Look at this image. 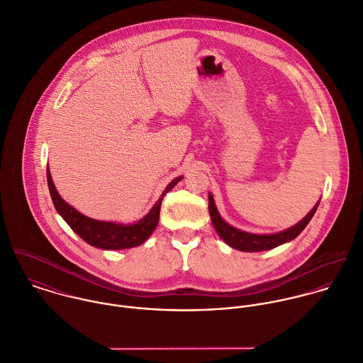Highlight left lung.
<instances>
[{"label": "left lung", "mask_w": 363, "mask_h": 363, "mask_svg": "<svg viewBox=\"0 0 363 363\" xmlns=\"http://www.w3.org/2000/svg\"><path fill=\"white\" fill-rule=\"evenodd\" d=\"M318 205H320V201L315 203V206L308 212V215L306 218H303L298 223H296L294 226H291L283 232H277V233H272V235H257V233H249V232L240 230L238 228H233L226 220H223V218L218 212V208L215 205V199H213L212 194H209V215L212 219V225H213L215 230L218 232V235L220 236V239L226 245H229L230 247H233L236 250L250 252V253L270 250L280 245L294 240L310 223Z\"/></svg>", "instance_id": "left-lung-1"}]
</instances>
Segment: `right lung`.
Listing matches in <instances>:
<instances>
[{"mask_svg": "<svg viewBox=\"0 0 363 363\" xmlns=\"http://www.w3.org/2000/svg\"><path fill=\"white\" fill-rule=\"evenodd\" d=\"M46 179H48L50 198L57 213L63 218V220L72 228V230L76 235H79L90 246L104 249V250H121V249L137 247L152 235L160 220V209H161L164 196L182 179V177L172 179L167 185L165 191L161 194L160 199L150 209V212L144 218H141L138 222L130 223V225L96 220L76 211L72 205L65 202L62 196L57 194L55 184L52 181L49 165L46 167Z\"/></svg>", "mask_w": 363, "mask_h": 363, "instance_id": "add662e5", "label": "right lung"}]
</instances>
